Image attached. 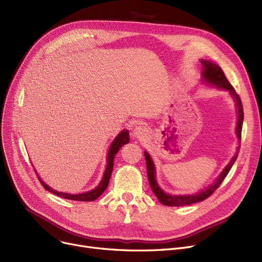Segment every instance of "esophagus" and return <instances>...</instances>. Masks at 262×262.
Instances as JSON below:
<instances>
[{
  "mask_svg": "<svg viewBox=\"0 0 262 262\" xmlns=\"http://www.w3.org/2000/svg\"><path fill=\"white\" fill-rule=\"evenodd\" d=\"M148 135V130L144 126H136L133 132V136L137 139H144Z\"/></svg>",
  "mask_w": 262,
  "mask_h": 262,
  "instance_id": "esophagus-1",
  "label": "esophagus"
}]
</instances>
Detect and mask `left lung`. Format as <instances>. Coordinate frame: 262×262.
Here are the masks:
<instances>
[{
	"mask_svg": "<svg viewBox=\"0 0 262 262\" xmlns=\"http://www.w3.org/2000/svg\"><path fill=\"white\" fill-rule=\"evenodd\" d=\"M201 63L203 64V72H202L203 81L206 82V84H208V85L214 86L219 89L228 91L229 94L232 96V99L235 100L236 107H237V113H238L236 134H237L238 139L241 140V132H242V124H243L244 114H243V107H242V103H241L239 95L237 94L235 89H233V87L230 85V82L227 80L224 72L222 71V69L220 68L217 64H215V63H213L209 60H204V59L201 60ZM239 148H240V146H238L237 153L235 154V156L231 158L229 163L224 168L222 173L217 176L215 182L212 185L208 186V188L202 190L201 192H198V193H195V194H189V195L169 194V193H166V192H164L159 187V185L156 181L155 164H154L152 158H150V156L148 155V153L145 150L144 157H145V161H146V171H147V178H148L149 186H150V188H152V191L154 192V194L156 195V198L159 200V202L162 205L174 206V207H178V206H186V205H191V204L202 202V201L207 199L208 196H210L213 193V192L219 188V186L222 184V182L224 181V178L226 177L229 170L231 169L232 164L235 163V161L238 157Z\"/></svg>",
	"mask_w": 262,
	"mask_h": 262,
	"instance_id": "left-lung-1",
	"label": "left lung"
}]
</instances>
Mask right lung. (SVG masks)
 <instances>
[{
    "label": "right lung",
    "mask_w": 262,
    "mask_h": 262,
    "mask_svg": "<svg viewBox=\"0 0 262 262\" xmlns=\"http://www.w3.org/2000/svg\"><path fill=\"white\" fill-rule=\"evenodd\" d=\"M129 142V134L128 130H122L116 138L115 140L110 144V147L108 149V154H107V164H106V169L103 175V178L101 183L96 186L93 190H90L88 192H85V193H78V194H71V193H63V192H58L56 190L52 189L51 187H49L43 181H41V178L39 177L38 173L36 172V174L38 175V178L40 183L42 184L43 188L50 192H52L53 194H56L58 196H61L63 199L67 200H72V201H79V202H92L94 200L98 199L103 192L106 190V188L108 187L109 184V180L110 176H112V172L114 169V159L116 157V154L119 152V149L124 145Z\"/></svg>",
    "instance_id": "obj_1"
}]
</instances>
